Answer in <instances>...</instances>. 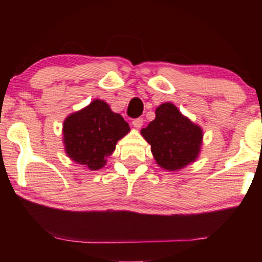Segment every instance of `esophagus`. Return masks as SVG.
Instances as JSON below:
<instances>
[{
	"instance_id": "1",
	"label": "esophagus",
	"mask_w": 262,
	"mask_h": 262,
	"mask_svg": "<svg viewBox=\"0 0 262 262\" xmlns=\"http://www.w3.org/2000/svg\"><path fill=\"white\" fill-rule=\"evenodd\" d=\"M132 126L135 128H141L143 126V119L142 118H137V119L132 120Z\"/></svg>"
}]
</instances>
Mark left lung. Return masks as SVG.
<instances>
[{
	"label": "left lung",
	"instance_id": "obj_1",
	"mask_svg": "<svg viewBox=\"0 0 262 262\" xmlns=\"http://www.w3.org/2000/svg\"><path fill=\"white\" fill-rule=\"evenodd\" d=\"M155 114V119L142 128L141 135L151 146L159 167L177 171L195 162L202 151L203 128L171 102L160 105Z\"/></svg>",
	"mask_w": 262,
	"mask_h": 262
}]
</instances>
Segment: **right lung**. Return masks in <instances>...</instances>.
Here are the masks:
<instances>
[{
    "mask_svg": "<svg viewBox=\"0 0 262 262\" xmlns=\"http://www.w3.org/2000/svg\"><path fill=\"white\" fill-rule=\"evenodd\" d=\"M63 143L71 161L91 170L105 167L119 139L130 126L103 100L95 99L84 108L71 113L63 123Z\"/></svg>",
    "mask_w": 262,
    "mask_h": 262,
    "instance_id": "right-lung-1",
    "label": "right lung"
}]
</instances>
